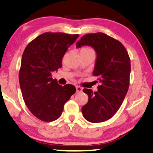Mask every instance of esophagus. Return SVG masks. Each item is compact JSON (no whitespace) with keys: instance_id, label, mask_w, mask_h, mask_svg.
Here are the masks:
<instances>
[{"instance_id":"34e87169","label":"esophagus","mask_w":153,"mask_h":153,"mask_svg":"<svg viewBox=\"0 0 153 153\" xmlns=\"http://www.w3.org/2000/svg\"><path fill=\"white\" fill-rule=\"evenodd\" d=\"M82 88L80 86H76V92L77 93H80V92H82Z\"/></svg>"}]
</instances>
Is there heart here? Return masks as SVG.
<instances>
[{
	"label": "heart",
	"mask_w": 153,
	"mask_h": 153,
	"mask_svg": "<svg viewBox=\"0 0 153 153\" xmlns=\"http://www.w3.org/2000/svg\"><path fill=\"white\" fill-rule=\"evenodd\" d=\"M80 52H94V50H93L91 47H82V48L80 50Z\"/></svg>",
	"instance_id": "heart-1"
}]
</instances>
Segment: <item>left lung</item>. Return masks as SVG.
Instances as JSON below:
<instances>
[{"mask_svg":"<svg viewBox=\"0 0 153 153\" xmlns=\"http://www.w3.org/2000/svg\"><path fill=\"white\" fill-rule=\"evenodd\" d=\"M93 47L97 54L94 76L100 85L98 91L84 88L88 101L82 107L83 117L92 123L103 122L111 118L120 108L129 85L130 58L124 45L101 32L84 35L76 43Z\"/></svg>","mask_w":153,"mask_h":153,"instance_id":"8db88e82","label":"left lung"}]
</instances>
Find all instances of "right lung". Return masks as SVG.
<instances>
[{"label": "right lung", "mask_w": 153, "mask_h": 153, "mask_svg": "<svg viewBox=\"0 0 153 153\" xmlns=\"http://www.w3.org/2000/svg\"><path fill=\"white\" fill-rule=\"evenodd\" d=\"M79 34L46 32L28 44L22 55L19 83L23 99L34 117L53 122L60 117L64 105L76 88L71 84L62 86L52 73L62 67V57Z\"/></svg>", "instance_id": "1"}]
</instances>
